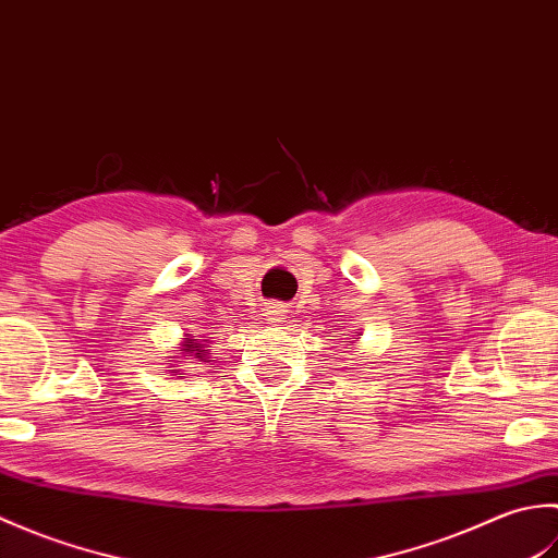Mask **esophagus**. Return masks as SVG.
<instances>
[{
  "label": "esophagus",
  "mask_w": 558,
  "mask_h": 558,
  "mask_svg": "<svg viewBox=\"0 0 558 558\" xmlns=\"http://www.w3.org/2000/svg\"><path fill=\"white\" fill-rule=\"evenodd\" d=\"M286 314H288L286 304H280V302H270V304H266V310H264L266 322H270V324H278Z\"/></svg>",
  "instance_id": "34e87169"
}]
</instances>
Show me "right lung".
I'll use <instances>...</instances> for the list:
<instances>
[{
    "mask_svg": "<svg viewBox=\"0 0 558 558\" xmlns=\"http://www.w3.org/2000/svg\"><path fill=\"white\" fill-rule=\"evenodd\" d=\"M184 357H186V360H189V357H204V350H201V342L186 340V345H184Z\"/></svg>",
    "mask_w": 558,
    "mask_h": 558,
    "instance_id": "obj_1",
    "label": "right lung"
}]
</instances>
